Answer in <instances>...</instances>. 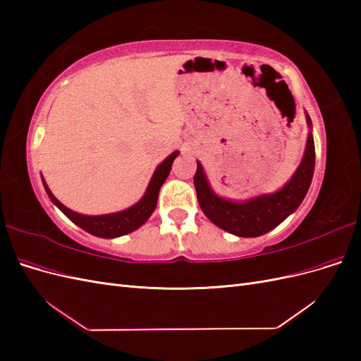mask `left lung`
Masks as SVG:
<instances>
[{
    "label": "left lung",
    "mask_w": 361,
    "mask_h": 361,
    "mask_svg": "<svg viewBox=\"0 0 361 361\" xmlns=\"http://www.w3.org/2000/svg\"><path fill=\"white\" fill-rule=\"evenodd\" d=\"M305 120L309 135L302 159L288 183L274 192L255 195L247 200L224 199L212 190L202 164L197 161V171L194 176L195 192L203 214L215 226L236 236L256 238L268 233L298 209L310 188L314 171V143L312 120L307 113Z\"/></svg>",
    "instance_id": "8db88e82"
}]
</instances>
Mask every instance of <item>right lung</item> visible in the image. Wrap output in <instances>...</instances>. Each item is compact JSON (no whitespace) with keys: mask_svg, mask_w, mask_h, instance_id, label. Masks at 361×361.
<instances>
[{"mask_svg":"<svg viewBox=\"0 0 361 361\" xmlns=\"http://www.w3.org/2000/svg\"><path fill=\"white\" fill-rule=\"evenodd\" d=\"M179 155V152H173L171 155H169L166 159H164L159 166L157 167V170L152 174V179L147 185L146 192L143 197H141L135 204H133L128 209H123L120 212H113V214H104V215H84V214H78L69 207L64 206L60 200H57L56 195L51 192V190L48 188V185L42 176V182L43 187H45L47 194L49 195L51 202L56 204L59 209L66 215L72 223H75L78 227H81L82 231L89 232L90 235H94L97 238H118L123 236L126 233H130L137 231L138 227L143 226L150 215L154 214L157 203H158V194L159 190L162 187V183L166 182V179L169 178L170 170H171V164Z\"/></svg>","mask_w":361,"mask_h":361,"instance_id":"add662e5","label":"right lung"}]
</instances>
